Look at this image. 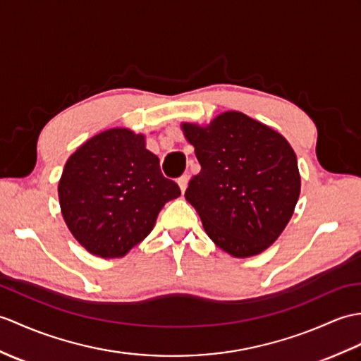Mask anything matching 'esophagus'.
I'll list each match as a JSON object with an SVG mask.
<instances>
[{
    "label": "esophagus",
    "mask_w": 361,
    "mask_h": 361,
    "mask_svg": "<svg viewBox=\"0 0 361 361\" xmlns=\"http://www.w3.org/2000/svg\"><path fill=\"white\" fill-rule=\"evenodd\" d=\"M188 181H189V175H181V177L177 180V183H178V186H180L181 192L186 190V188H188Z\"/></svg>",
    "instance_id": "obj_1"
}]
</instances>
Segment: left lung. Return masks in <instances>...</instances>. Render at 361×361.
I'll list each match as a JSON object with an SVG mask.
<instances>
[{"label": "left lung", "mask_w": 361, "mask_h": 361, "mask_svg": "<svg viewBox=\"0 0 361 361\" xmlns=\"http://www.w3.org/2000/svg\"><path fill=\"white\" fill-rule=\"evenodd\" d=\"M183 130L201 164L184 197L209 238L232 257L263 252L286 228L300 195L289 142L241 112H224L207 128L186 123Z\"/></svg>", "instance_id": "1"}]
</instances>
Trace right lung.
Returning <instances> with one entry per match:
<instances>
[{
	"mask_svg": "<svg viewBox=\"0 0 361 361\" xmlns=\"http://www.w3.org/2000/svg\"><path fill=\"white\" fill-rule=\"evenodd\" d=\"M180 194L145 137L128 129L102 132L80 146L58 184L67 228L103 258L123 257L145 240L161 207Z\"/></svg>",
	"mask_w": 361,
	"mask_h": 361,
	"instance_id": "obj_1",
	"label": "right lung"
}]
</instances>
